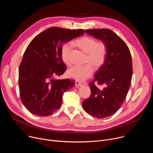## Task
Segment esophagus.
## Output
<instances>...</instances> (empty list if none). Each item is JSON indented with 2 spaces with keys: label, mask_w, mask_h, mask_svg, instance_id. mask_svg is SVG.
I'll list each match as a JSON object with an SVG mask.
<instances>
[{
  "label": "esophagus",
  "mask_w": 153,
  "mask_h": 153,
  "mask_svg": "<svg viewBox=\"0 0 153 153\" xmlns=\"http://www.w3.org/2000/svg\"><path fill=\"white\" fill-rule=\"evenodd\" d=\"M75 84H76V86H81L83 85V83L82 82H80L79 81H77V80L76 81Z\"/></svg>",
  "instance_id": "34e87169"
}]
</instances>
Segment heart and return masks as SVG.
Here are the masks:
<instances>
[{"label":"heart","mask_w":153,"mask_h":153,"mask_svg":"<svg viewBox=\"0 0 153 153\" xmlns=\"http://www.w3.org/2000/svg\"><path fill=\"white\" fill-rule=\"evenodd\" d=\"M75 44L86 53L83 66H74L67 71V76L79 81H83L91 76L94 72L93 66L96 68L100 67L104 63L107 55L108 48L103 42L97 40L89 36H85L77 39ZM72 51L71 43H65L61 50V56L63 62L67 66H71L72 62L70 55Z\"/></svg>","instance_id":"1"}]
</instances>
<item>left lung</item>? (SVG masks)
<instances>
[{
	"label": "left lung",
	"instance_id": "left-lung-1",
	"mask_svg": "<svg viewBox=\"0 0 153 153\" xmlns=\"http://www.w3.org/2000/svg\"><path fill=\"white\" fill-rule=\"evenodd\" d=\"M85 33L106 43L108 48L104 63L89 83L91 95L82 102L84 110L99 119L114 114L122 105L133 75L132 58L126 43L109 29L86 30ZM104 85L100 90L95 85Z\"/></svg>",
	"mask_w": 153,
	"mask_h": 153
}]
</instances>
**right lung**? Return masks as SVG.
I'll return each instance as SVG.
<instances>
[{"label": "right lung", "mask_w": 153, "mask_h": 153, "mask_svg": "<svg viewBox=\"0 0 153 153\" xmlns=\"http://www.w3.org/2000/svg\"><path fill=\"white\" fill-rule=\"evenodd\" d=\"M83 34L82 29L51 27L30 43L19 66V86L21 100L31 114L47 116L60 107L63 93L75 84L73 80L53 79L67 70L62 45Z\"/></svg>", "instance_id": "1"}]
</instances>
